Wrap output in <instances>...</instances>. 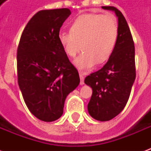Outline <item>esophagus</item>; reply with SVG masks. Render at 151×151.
Returning a JSON list of instances; mask_svg holds the SVG:
<instances>
[{"mask_svg": "<svg viewBox=\"0 0 151 151\" xmlns=\"http://www.w3.org/2000/svg\"><path fill=\"white\" fill-rule=\"evenodd\" d=\"M84 75H85V73L79 72V76H80V84H81V85H83V84H84Z\"/></svg>", "mask_w": 151, "mask_h": 151, "instance_id": "esophagus-1", "label": "esophagus"}]
</instances>
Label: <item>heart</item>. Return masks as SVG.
Instances as JSON below:
<instances>
[{"mask_svg": "<svg viewBox=\"0 0 151 151\" xmlns=\"http://www.w3.org/2000/svg\"><path fill=\"white\" fill-rule=\"evenodd\" d=\"M118 36V23L113 15L84 14L73 22L70 31H60L58 40L69 57H74L82 47L83 52L75 60V65L79 69H89L111 57Z\"/></svg>", "mask_w": 151, "mask_h": 151, "instance_id": "b5f03b06", "label": "heart"}]
</instances>
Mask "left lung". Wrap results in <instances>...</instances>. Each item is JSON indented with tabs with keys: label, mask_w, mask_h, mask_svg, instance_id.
Wrapping results in <instances>:
<instances>
[{
	"label": "left lung",
	"mask_w": 151,
	"mask_h": 151,
	"mask_svg": "<svg viewBox=\"0 0 151 151\" xmlns=\"http://www.w3.org/2000/svg\"><path fill=\"white\" fill-rule=\"evenodd\" d=\"M102 8L112 10L118 17V40L108 62L86 77L84 82L93 91L87 106L89 113L95 120L107 121L120 114L129 100L136 78L135 47L122 13L113 6Z\"/></svg>",
	"instance_id": "8db88e82"
}]
</instances>
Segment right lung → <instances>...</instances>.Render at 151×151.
Here are the masks:
<instances>
[{
  "label": "right lung",
  "instance_id": "1",
  "mask_svg": "<svg viewBox=\"0 0 151 151\" xmlns=\"http://www.w3.org/2000/svg\"><path fill=\"white\" fill-rule=\"evenodd\" d=\"M69 9H45L30 19L17 51L18 82L25 104L38 119L51 122L62 116L67 95L80 82L58 40Z\"/></svg>",
  "mask_w": 151,
  "mask_h": 151
}]
</instances>
